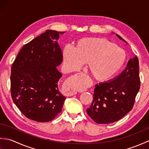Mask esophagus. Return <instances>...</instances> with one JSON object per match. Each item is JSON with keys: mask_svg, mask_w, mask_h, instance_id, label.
I'll list each match as a JSON object with an SVG mask.
<instances>
[{"mask_svg": "<svg viewBox=\"0 0 149 149\" xmlns=\"http://www.w3.org/2000/svg\"><path fill=\"white\" fill-rule=\"evenodd\" d=\"M85 75L84 73H79L72 76L66 82L65 87L67 96H73L77 94V90L81 86V79Z\"/></svg>", "mask_w": 149, "mask_h": 149, "instance_id": "1", "label": "esophagus"}]
</instances>
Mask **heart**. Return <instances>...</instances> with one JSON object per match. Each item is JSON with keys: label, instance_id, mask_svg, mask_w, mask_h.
<instances>
[{"label": "heart", "instance_id": "b5f03b06", "mask_svg": "<svg viewBox=\"0 0 149 149\" xmlns=\"http://www.w3.org/2000/svg\"><path fill=\"white\" fill-rule=\"evenodd\" d=\"M65 64L70 70L80 69L88 63L90 74L97 81L104 82L116 76L124 66L125 50L102 38H84L75 43L74 48L63 50Z\"/></svg>", "mask_w": 149, "mask_h": 149}]
</instances>
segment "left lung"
Instances as JSON below:
<instances>
[{"mask_svg":"<svg viewBox=\"0 0 149 149\" xmlns=\"http://www.w3.org/2000/svg\"><path fill=\"white\" fill-rule=\"evenodd\" d=\"M116 36L127 43L118 34ZM140 86L139 61L134 56L118 76L95 85L92 104L86 109L88 115L99 124L117 122L132 109Z\"/></svg>","mask_w":149,"mask_h":149,"instance_id":"1","label":"left lung"}]
</instances>
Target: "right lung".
Here are the masks:
<instances>
[{
    "mask_svg": "<svg viewBox=\"0 0 149 149\" xmlns=\"http://www.w3.org/2000/svg\"><path fill=\"white\" fill-rule=\"evenodd\" d=\"M47 30L22 47L11 66L13 100L29 119L51 121L62 111L66 97L59 91L62 77L57 66L63 61L59 34Z\"/></svg>",
    "mask_w": 149,
    "mask_h": 149,
    "instance_id": "1",
    "label": "right lung"
}]
</instances>
